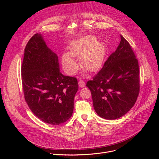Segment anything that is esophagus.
I'll use <instances>...</instances> for the list:
<instances>
[{
  "mask_svg": "<svg viewBox=\"0 0 159 159\" xmlns=\"http://www.w3.org/2000/svg\"><path fill=\"white\" fill-rule=\"evenodd\" d=\"M85 84L84 81L83 80H80V81H79V86H80V88H84V87H85Z\"/></svg>",
  "mask_w": 159,
  "mask_h": 159,
  "instance_id": "esophagus-1",
  "label": "esophagus"
}]
</instances>
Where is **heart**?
Listing matches in <instances>:
<instances>
[{"label":"heart","mask_w":159,"mask_h":159,"mask_svg":"<svg viewBox=\"0 0 159 159\" xmlns=\"http://www.w3.org/2000/svg\"><path fill=\"white\" fill-rule=\"evenodd\" d=\"M105 49L102 43L98 42L94 36L89 35L74 41L71 44L70 53L61 56V64L65 71L74 74L78 68V64L74 57H80L83 68L89 71H96L102 65Z\"/></svg>","instance_id":"heart-1"}]
</instances>
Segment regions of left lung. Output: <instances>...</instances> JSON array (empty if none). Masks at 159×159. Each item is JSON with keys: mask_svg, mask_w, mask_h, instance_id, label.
I'll use <instances>...</instances> for the list:
<instances>
[{"mask_svg": "<svg viewBox=\"0 0 159 159\" xmlns=\"http://www.w3.org/2000/svg\"><path fill=\"white\" fill-rule=\"evenodd\" d=\"M120 37L116 50L86 84L95 112L109 120L126 114L135 103L140 89L138 60L129 43L121 35Z\"/></svg>", "mask_w": 159, "mask_h": 159, "instance_id": "1", "label": "left lung"}]
</instances>
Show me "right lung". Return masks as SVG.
<instances>
[{"label": "right lung", "mask_w": 159, "mask_h": 159, "mask_svg": "<svg viewBox=\"0 0 159 159\" xmlns=\"http://www.w3.org/2000/svg\"><path fill=\"white\" fill-rule=\"evenodd\" d=\"M26 102L32 112L44 123L60 125L71 117L78 80L60 71L57 54L36 34L25 49L21 68Z\"/></svg>", "instance_id": "add662e5"}]
</instances>
